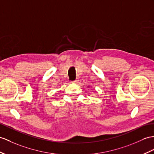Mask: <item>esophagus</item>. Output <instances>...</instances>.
Wrapping results in <instances>:
<instances>
[{
	"label": "esophagus",
	"mask_w": 154,
	"mask_h": 154,
	"mask_svg": "<svg viewBox=\"0 0 154 154\" xmlns=\"http://www.w3.org/2000/svg\"><path fill=\"white\" fill-rule=\"evenodd\" d=\"M78 82V80H74V81H72V82L73 84H76Z\"/></svg>",
	"instance_id": "34e87169"
}]
</instances>
